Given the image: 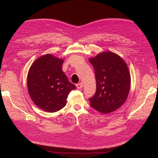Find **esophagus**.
Here are the masks:
<instances>
[{
  "label": "esophagus",
  "mask_w": 158,
  "mask_h": 158,
  "mask_svg": "<svg viewBox=\"0 0 158 158\" xmlns=\"http://www.w3.org/2000/svg\"><path fill=\"white\" fill-rule=\"evenodd\" d=\"M82 87H83V84L82 82H80V83L76 84V88H77L78 89H81Z\"/></svg>",
  "instance_id": "obj_1"
}]
</instances>
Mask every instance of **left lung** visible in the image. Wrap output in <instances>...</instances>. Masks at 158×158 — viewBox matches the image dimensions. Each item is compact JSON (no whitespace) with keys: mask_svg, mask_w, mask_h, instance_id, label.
<instances>
[{"mask_svg":"<svg viewBox=\"0 0 158 158\" xmlns=\"http://www.w3.org/2000/svg\"><path fill=\"white\" fill-rule=\"evenodd\" d=\"M95 70L96 92L90 106L104 114L111 113L126 102L131 88V75L120 56L106 51L89 59Z\"/></svg>","mask_w":158,"mask_h":158,"instance_id":"obj_1","label":"left lung"}]
</instances>
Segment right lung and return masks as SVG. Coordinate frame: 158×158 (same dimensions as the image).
<instances>
[{
  "instance_id": "add662e5",
  "label": "right lung",
  "mask_w": 158,
  "mask_h": 158,
  "mask_svg": "<svg viewBox=\"0 0 158 158\" xmlns=\"http://www.w3.org/2000/svg\"><path fill=\"white\" fill-rule=\"evenodd\" d=\"M64 59L46 54L35 60L27 77L32 101L44 111L53 113L63 109L70 91L76 88L62 70Z\"/></svg>"
}]
</instances>
